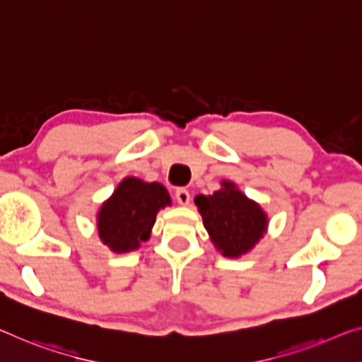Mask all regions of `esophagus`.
I'll return each instance as SVG.
<instances>
[{"instance_id":"obj_1","label":"esophagus","mask_w":362,"mask_h":362,"mask_svg":"<svg viewBox=\"0 0 362 362\" xmlns=\"http://www.w3.org/2000/svg\"><path fill=\"white\" fill-rule=\"evenodd\" d=\"M175 199H177V203L185 206V204L190 203L192 198H190V193H188V190H185V188H179V190L175 192Z\"/></svg>"}]
</instances>
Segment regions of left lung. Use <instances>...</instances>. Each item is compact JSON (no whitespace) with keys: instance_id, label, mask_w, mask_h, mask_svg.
Here are the masks:
<instances>
[{"instance_id":"left-lung-1","label":"left lung","mask_w":362,"mask_h":362,"mask_svg":"<svg viewBox=\"0 0 362 362\" xmlns=\"http://www.w3.org/2000/svg\"><path fill=\"white\" fill-rule=\"evenodd\" d=\"M221 185L213 195L195 197V204L216 249L224 257L237 258L262 239L268 219L260 204L247 198L235 183L223 180Z\"/></svg>"}]
</instances>
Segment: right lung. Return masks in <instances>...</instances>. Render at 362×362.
Instances as JSON below:
<instances>
[{
  "label": "right lung",
  "mask_w": 362,
  "mask_h": 362,
  "mask_svg": "<svg viewBox=\"0 0 362 362\" xmlns=\"http://www.w3.org/2000/svg\"><path fill=\"white\" fill-rule=\"evenodd\" d=\"M170 204L165 187L127 177L117 190L102 203L97 214V230L102 244L115 253L139 249L146 242L156 223V214Z\"/></svg>",
  "instance_id": "right-lung-1"
}]
</instances>
